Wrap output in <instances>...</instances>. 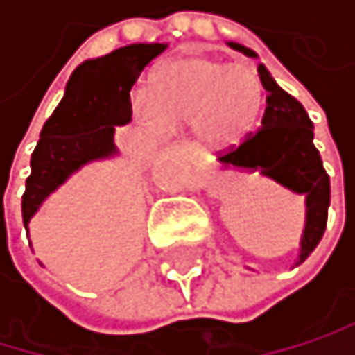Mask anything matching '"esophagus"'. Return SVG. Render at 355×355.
Instances as JSON below:
<instances>
[{"instance_id":"34e87169","label":"esophagus","mask_w":355,"mask_h":355,"mask_svg":"<svg viewBox=\"0 0 355 355\" xmlns=\"http://www.w3.org/2000/svg\"><path fill=\"white\" fill-rule=\"evenodd\" d=\"M172 151H174V153H179V155H183V157H189V159H196V157H198V153L193 151L191 146H187V144H174V146H172Z\"/></svg>"}]
</instances>
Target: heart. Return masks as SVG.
Segmentation results:
<instances>
[{"label":"heart","mask_w":355,"mask_h":355,"mask_svg":"<svg viewBox=\"0 0 355 355\" xmlns=\"http://www.w3.org/2000/svg\"><path fill=\"white\" fill-rule=\"evenodd\" d=\"M132 110L146 128L174 132L191 123L207 151H230L260 128L264 87L255 70L209 55H181L162 63L136 93Z\"/></svg>","instance_id":"heart-1"}]
</instances>
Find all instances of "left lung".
I'll list each match as a JSON object with an SVG mask.
<instances>
[{"label": "left lung", "instance_id": "1", "mask_svg": "<svg viewBox=\"0 0 355 355\" xmlns=\"http://www.w3.org/2000/svg\"><path fill=\"white\" fill-rule=\"evenodd\" d=\"M227 44L247 57L257 59L255 51L239 42ZM257 72H260V80L268 93L262 128L239 148L221 155L217 162L221 168L260 172L285 189L304 196L306 217L300 236V253L294 264L298 266L313 253L324 236L330 207V176L324 170L320 151L313 144V123L304 106L277 85L264 63L257 65Z\"/></svg>", "mask_w": 355, "mask_h": 355}]
</instances>
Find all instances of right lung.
Listing matches in <instances>:
<instances>
[{"label":"right lung","mask_w":355,"mask_h":355,"mask_svg":"<svg viewBox=\"0 0 355 355\" xmlns=\"http://www.w3.org/2000/svg\"><path fill=\"white\" fill-rule=\"evenodd\" d=\"M168 44H130L104 57L87 59L72 72L63 100L40 132L31 174L23 193V223L74 172L91 162L114 157V128L132 121L130 91L140 72Z\"/></svg>","instance_id":"1"}]
</instances>
